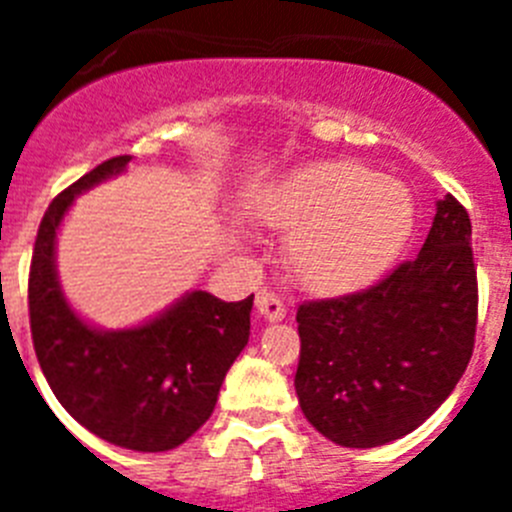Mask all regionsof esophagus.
<instances>
[{
  "mask_svg": "<svg viewBox=\"0 0 512 512\" xmlns=\"http://www.w3.org/2000/svg\"><path fill=\"white\" fill-rule=\"evenodd\" d=\"M256 310H259L261 318L266 320H282L284 315H287V307H284L282 297L274 295L271 289H261L259 295H256Z\"/></svg>",
  "mask_w": 512,
  "mask_h": 512,
  "instance_id": "esophagus-1",
  "label": "esophagus"
}]
</instances>
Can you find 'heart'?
Segmentation results:
<instances>
[{"mask_svg":"<svg viewBox=\"0 0 512 512\" xmlns=\"http://www.w3.org/2000/svg\"><path fill=\"white\" fill-rule=\"evenodd\" d=\"M264 217L292 230L287 266L320 295L354 292L392 264L413 228L402 184L348 161H323L289 174L266 197Z\"/></svg>","mask_w":512,"mask_h":512,"instance_id":"heart-1","label":"heart"}]
</instances>
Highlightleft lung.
Listing matches in <instances>:
<instances>
[{
	"mask_svg": "<svg viewBox=\"0 0 512 512\" xmlns=\"http://www.w3.org/2000/svg\"><path fill=\"white\" fill-rule=\"evenodd\" d=\"M477 302L472 220L446 194L415 259L374 287L297 307L295 390L312 428L348 449L415 431L472 359Z\"/></svg>",
	"mask_w": 512,
	"mask_h": 512,
	"instance_id": "8db88e82",
	"label": "left lung"
}]
</instances>
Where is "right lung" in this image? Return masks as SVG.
Listing matches in <instances>:
<instances>
[{"instance_id":"obj_1","label":"right lung","mask_w":512,"mask_h":512,"mask_svg":"<svg viewBox=\"0 0 512 512\" xmlns=\"http://www.w3.org/2000/svg\"><path fill=\"white\" fill-rule=\"evenodd\" d=\"M128 161L107 158L45 210L27 279L30 333L53 395L84 428L122 449L169 451L215 410L225 374L248 343L253 295L223 302L197 289L130 330H97L71 310L56 277V230L76 194Z\"/></svg>"}]
</instances>
